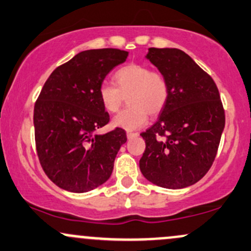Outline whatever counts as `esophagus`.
<instances>
[{
    "mask_svg": "<svg viewBox=\"0 0 251 251\" xmlns=\"http://www.w3.org/2000/svg\"><path fill=\"white\" fill-rule=\"evenodd\" d=\"M126 135H127L128 139H131V138L138 137V135H139V133H138V132H127V133H126Z\"/></svg>",
    "mask_w": 251,
    "mask_h": 251,
    "instance_id": "34e87169",
    "label": "esophagus"
}]
</instances>
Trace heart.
Returning a JSON list of instances; mask_svg holds the SVG:
<instances>
[{
    "label": "heart",
    "mask_w": 251,
    "mask_h": 251,
    "mask_svg": "<svg viewBox=\"0 0 251 251\" xmlns=\"http://www.w3.org/2000/svg\"><path fill=\"white\" fill-rule=\"evenodd\" d=\"M113 82L116 88L108 83L100 86L99 99L106 111L116 113L127 97L128 107L112 120L116 127L126 131L143 127L148 123L149 113L158 114L168 101L169 83L165 75L145 65L123 66L114 72Z\"/></svg>",
    "instance_id": "1"
}]
</instances>
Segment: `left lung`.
<instances>
[{
    "mask_svg": "<svg viewBox=\"0 0 251 251\" xmlns=\"http://www.w3.org/2000/svg\"><path fill=\"white\" fill-rule=\"evenodd\" d=\"M146 59L169 83V98L155 124L140 133L146 149L139 168L165 189L197 183L214 163L226 125L220 92L212 77L177 48H150Z\"/></svg>",
    "mask_w": 251,
    "mask_h": 251,
    "instance_id": "1",
    "label": "left lung"
}]
</instances>
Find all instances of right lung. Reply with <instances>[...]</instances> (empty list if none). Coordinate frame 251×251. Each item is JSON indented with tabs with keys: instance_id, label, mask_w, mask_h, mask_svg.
Listing matches in <instances>:
<instances>
[{
	"instance_id": "1",
	"label": "right lung",
	"mask_w": 251,
	"mask_h": 251,
	"mask_svg": "<svg viewBox=\"0 0 251 251\" xmlns=\"http://www.w3.org/2000/svg\"><path fill=\"white\" fill-rule=\"evenodd\" d=\"M127 55L128 51L116 48L80 51L53 71L37 98V157L48 178L66 191H91L111 177L118 151L127 138L119 127L94 133L109 122L99 88Z\"/></svg>"
}]
</instances>
